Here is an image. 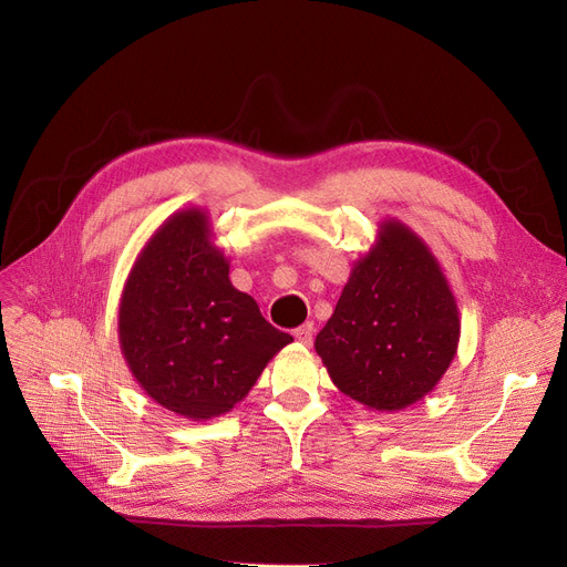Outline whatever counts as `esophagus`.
Segmentation results:
<instances>
[{"mask_svg":"<svg viewBox=\"0 0 567 567\" xmlns=\"http://www.w3.org/2000/svg\"><path fill=\"white\" fill-rule=\"evenodd\" d=\"M293 338L299 340L301 344H310L312 338H315V323H312V321H306L303 326H299V329L293 331Z\"/></svg>","mask_w":567,"mask_h":567,"instance_id":"obj_1","label":"esophagus"}]
</instances>
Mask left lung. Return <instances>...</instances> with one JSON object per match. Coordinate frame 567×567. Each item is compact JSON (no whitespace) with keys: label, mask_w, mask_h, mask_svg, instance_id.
<instances>
[{"label":"left lung","mask_w":567,"mask_h":567,"mask_svg":"<svg viewBox=\"0 0 567 567\" xmlns=\"http://www.w3.org/2000/svg\"><path fill=\"white\" fill-rule=\"evenodd\" d=\"M457 344L460 310L441 264L404 223L381 220L315 340L329 377L372 411H400L434 391Z\"/></svg>","instance_id":"obj_1"}]
</instances>
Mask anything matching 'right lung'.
Masks as SVG:
<instances>
[{
  "label": "right lung",
  "mask_w": 567,
  "mask_h": 567,
  "mask_svg": "<svg viewBox=\"0 0 567 567\" xmlns=\"http://www.w3.org/2000/svg\"><path fill=\"white\" fill-rule=\"evenodd\" d=\"M291 340L229 282V261L197 206L152 234L118 303V347L135 381L190 421L231 411Z\"/></svg>",
  "instance_id": "add662e5"
}]
</instances>
